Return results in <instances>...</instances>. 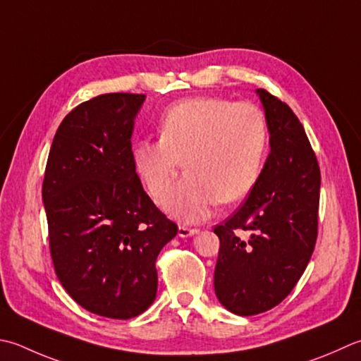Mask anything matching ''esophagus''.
I'll return each instance as SVG.
<instances>
[{"mask_svg": "<svg viewBox=\"0 0 361 361\" xmlns=\"http://www.w3.org/2000/svg\"><path fill=\"white\" fill-rule=\"evenodd\" d=\"M199 231H200L199 228H189V227H185V225H181V227H178V236L180 238H189V236L197 235Z\"/></svg>", "mask_w": 361, "mask_h": 361, "instance_id": "34e87169", "label": "esophagus"}]
</instances>
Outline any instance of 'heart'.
Segmentation results:
<instances>
[{"mask_svg":"<svg viewBox=\"0 0 361 361\" xmlns=\"http://www.w3.org/2000/svg\"><path fill=\"white\" fill-rule=\"evenodd\" d=\"M267 144L266 118L257 106L222 98H189L171 106L159 122V139L133 148L136 171L154 199L166 192L185 159L188 173L162 200L183 222L207 219L214 204L250 192Z\"/></svg>","mask_w":361,"mask_h":361,"instance_id":"obj_1","label":"heart"}]
</instances>
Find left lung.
Here are the masks:
<instances>
[{"mask_svg": "<svg viewBox=\"0 0 361 361\" xmlns=\"http://www.w3.org/2000/svg\"><path fill=\"white\" fill-rule=\"evenodd\" d=\"M269 130L271 153L249 199L214 233L219 258L214 291L239 316L267 312L302 277L317 238L321 171L299 118L286 103L257 89ZM235 229L251 231L249 240Z\"/></svg>", "mask_w": 361, "mask_h": 361, "instance_id": "8db88e82", "label": "left lung"}]
</instances>
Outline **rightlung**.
<instances>
[{
	"label": "right lung",
	"instance_id": "obj_1",
	"mask_svg": "<svg viewBox=\"0 0 361 361\" xmlns=\"http://www.w3.org/2000/svg\"><path fill=\"white\" fill-rule=\"evenodd\" d=\"M142 94L78 104L49 148L42 200L63 289L87 312L130 319L157 298V258L178 227L145 194L131 136Z\"/></svg>",
	"mask_w": 361,
	"mask_h": 361
}]
</instances>
